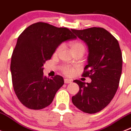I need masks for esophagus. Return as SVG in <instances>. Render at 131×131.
I'll return each mask as SVG.
<instances>
[{
  "label": "esophagus",
  "mask_w": 131,
  "mask_h": 131,
  "mask_svg": "<svg viewBox=\"0 0 131 131\" xmlns=\"http://www.w3.org/2000/svg\"><path fill=\"white\" fill-rule=\"evenodd\" d=\"M64 83H72V80H70V79H64Z\"/></svg>",
  "instance_id": "34e87169"
}]
</instances>
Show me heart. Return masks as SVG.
Returning <instances> with one entry per match:
<instances>
[{"mask_svg":"<svg viewBox=\"0 0 131 131\" xmlns=\"http://www.w3.org/2000/svg\"><path fill=\"white\" fill-rule=\"evenodd\" d=\"M70 46L71 48L72 51L75 53L78 52V51H83L85 52V47L84 44L82 43V42L78 40H73L70 42ZM62 49V46H59L57 47V48L55 50V53H58ZM61 71L63 72L64 74H65L66 76H71L72 75L73 73L75 71V68L73 67H71L68 64H64L63 66L61 67Z\"/></svg>","mask_w":131,"mask_h":131,"instance_id":"1","label":"heart"}]
</instances>
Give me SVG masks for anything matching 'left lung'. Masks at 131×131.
Here are the masks:
<instances>
[{
  "instance_id": "1",
  "label": "left lung",
  "mask_w": 131,
  "mask_h": 131,
  "mask_svg": "<svg viewBox=\"0 0 131 131\" xmlns=\"http://www.w3.org/2000/svg\"><path fill=\"white\" fill-rule=\"evenodd\" d=\"M72 31L88 46V64L82 76L91 83L75 80L80 90L72 101L79 110L88 114L101 111L113 99L119 87L122 72V54L117 39L101 27Z\"/></svg>"
}]
</instances>
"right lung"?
Here are the masks:
<instances>
[{"mask_svg":"<svg viewBox=\"0 0 131 131\" xmlns=\"http://www.w3.org/2000/svg\"><path fill=\"white\" fill-rule=\"evenodd\" d=\"M76 38L67 28L43 22L32 24L19 36L10 69L15 93L25 106L40 110L52 102L64 80L59 75L52 78L44 76L43 64L62 42Z\"/></svg>","mask_w":131,"mask_h":131,"instance_id":"add662e5","label":"right lung"}]
</instances>
